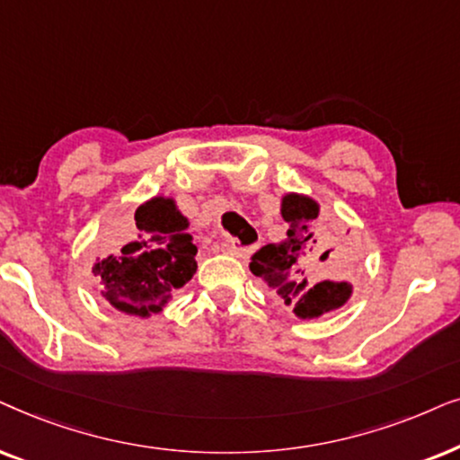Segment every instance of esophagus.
Wrapping results in <instances>:
<instances>
[{
    "label": "esophagus",
    "instance_id": "1",
    "mask_svg": "<svg viewBox=\"0 0 460 460\" xmlns=\"http://www.w3.org/2000/svg\"><path fill=\"white\" fill-rule=\"evenodd\" d=\"M225 246V250L229 254H234V256H237V259H248L250 254H252V248H243V246H235V243H231V242H226V243H223Z\"/></svg>",
    "mask_w": 460,
    "mask_h": 460
}]
</instances>
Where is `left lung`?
I'll use <instances>...</instances> for the list:
<instances>
[{"label": "left lung", "mask_w": 460, "mask_h": 460, "mask_svg": "<svg viewBox=\"0 0 460 460\" xmlns=\"http://www.w3.org/2000/svg\"><path fill=\"white\" fill-rule=\"evenodd\" d=\"M320 208L305 195H286L281 217L288 223L286 240L267 243L254 252L250 271L265 279L269 288L303 320L339 309L351 296V284L328 279L332 273V237L315 234Z\"/></svg>", "instance_id": "1"}]
</instances>
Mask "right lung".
<instances>
[{
  "instance_id": "obj_1",
  "label": "right lung",
  "mask_w": 460,
  "mask_h": 460,
  "mask_svg": "<svg viewBox=\"0 0 460 460\" xmlns=\"http://www.w3.org/2000/svg\"><path fill=\"white\" fill-rule=\"evenodd\" d=\"M134 223L121 250L98 261L94 275L115 309L146 317L162 311L170 294L193 278L198 248L172 199L145 201Z\"/></svg>"
}]
</instances>
